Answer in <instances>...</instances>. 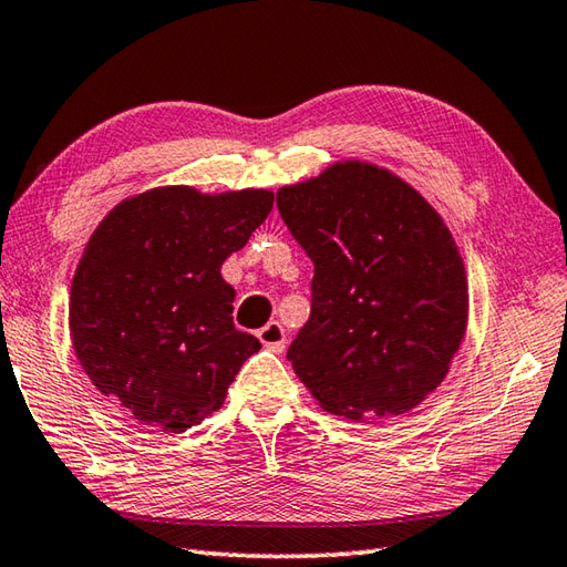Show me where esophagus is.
<instances>
[{"label":"esophagus","mask_w":567,"mask_h":567,"mask_svg":"<svg viewBox=\"0 0 567 567\" xmlns=\"http://www.w3.org/2000/svg\"><path fill=\"white\" fill-rule=\"evenodd\" d=\"M258 339L272 353H282L285 351L287 336H285V329L280 327V321H268V323H265V327L258 331Z\"/></svg>","instance_id":"1"}]
</instances>
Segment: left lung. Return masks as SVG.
I'll return each mask as SVG.
<instances>
[{
  "mask_svg": "<svg viewBox=\"0 0 567 567\" xmlns=\"http://www.w3.org/2000/svg\"><path fill=\"white\" fill-rule=\"evenodd\" d=\"M315 262L311 315L287 360L336 416H400L439 388L463 343L467 282L436 209L384 167L346 161L277 192Z\"/></svg>",
  "mask_w": 567,
  "mask_h": 567,
  "instance_id": "1",
  "label": "left lung"
}]
</instances>
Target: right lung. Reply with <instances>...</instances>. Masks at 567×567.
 <instances>
[{
	"label": "right lung",
	"mask_w": 567,
	"mask_h": 567,
	"mask_svg": "<svg viewBox=\"0 0 567 567\" xmlns=\"http://www.w3.org/2000/svg\"><path fill=\"white\" fill-rule=\"evenodd\" d=\"M270 209L268 189L158 187L118 204L92 234L72 277V346L94 388L138 424H199L260 351L234 327L221 262Z\"/></svg>",
	"instance_id": "1"
}]
</instances>
